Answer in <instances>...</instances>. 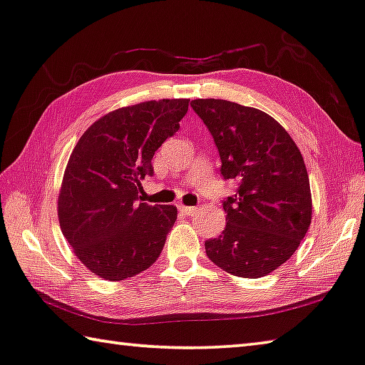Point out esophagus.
<instances>
[{
	"label": "esophagus",
	"instance_id": "esophagus-1",
	"mask_svg": "<svg viewBox=\"0 0 365 365\" xmlns=\"http://www.w3.org/2000/svg\"><path fill=\"white\" fill-rule=\"evenodd\" d=\"M178 207V211H182L183 214H193L195 211H196V207L195 206H185V205H182V202H180V205H178L177 206Z\"/></svg>",
	"mask_w": 365,
	"mask_h": 365
}]
</instances>
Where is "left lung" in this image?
I'll use <instances>...</instances> for the list:
<instances>
[{
  "label": "left lung",
  "mask_w": 365,
  "mask_h": 365,
  "mask_svg": "<svg viewBox=\"0 0 365 365\" xmlns=\"http://www.w3.org/2000/svg\"><path fill=\"white\" fill-rule=\"evenodd\" d=\"M222 160L220 174L238 180L224 201L227 225L205 243L220 269L259 279L287 262L312 219L309 175L298 146L274 117L225 100H193Z\"/></svg>",
  "instance_id": "8db88e82"
}]
</instances>
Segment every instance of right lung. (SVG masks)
Instances as JSON below:
<instances>
[{
  "mask_svg": "<svg viewBox=\"0 0 365 365\" xmlns=\"http://www.w3.org/2000/svg\"><path fill=\"white\" fill-rule=\"evenodd\" d=\"M190 100L145 101L90 125L67 163L58 197L59 225L76 256L104 280L135 277L156 262L177 207L146 205L141 180L172 137Z\"/></svg>",
  "mask_w": 365,
  "mask_h": 365,
  "instance_id": "1",
  "label": "right lung"
}]
</instances>
